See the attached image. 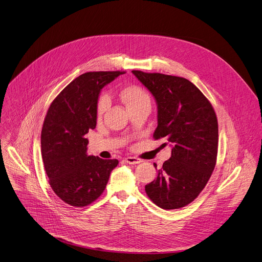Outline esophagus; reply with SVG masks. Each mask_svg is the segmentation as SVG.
<instances>
[{
    "mask_svg": "<svg viewBox=\"0 0 262 262\" xmlns=\"http://www.w3.org/2000/svg\"><path fill=\"white\" fill-rule=\"evenodd\" d=\"M124 161L128 164H139V163H142V160L141 159H138L136 157H126L124 159Z\"/></svg>",
    "mask_w": 262,
    "mask_h": 262,
    "instance_id": "obj_1",
    "label": "esophagus"
}]
</instances>
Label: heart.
I'll list each match as a JSON object with an SVG mask.
<instances>
[{
    "instance_id": "1",
    "label": "heart",
    "mask_w": 262,
    "mask_h": 262,
    "mask_svg": "<svg viewBox=\"0 0 262 262\" xmlns=\"http://www.w3.org/2000/svg\"><path fill=\"white\" fill-rule=\"evenodd\" d=\"M121 98L123 102L125 103L127 110L132 108L134 106H137L141 103L144 102H149V98L147 96V94L142 90L141 88L137 85H129L121 91ZM108 105V98L106 96H102L99 99L98 105H97V115L100 117L105 108Z\"/></svg>"
}]
</instances>
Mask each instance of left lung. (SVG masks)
<instances>
[{
    "instance_id": "left-lung-1",
    "label": "left lung",
    "mask_w": 262,
    "mask_h": 262,
    "mask_svg": "<svg viewBox=\"0 0 262 262\" xmlns=\"http://www.w3.org/2000/svg\"><path fill=\"white\" fill-rule=\"evenodd\" d=\"M154 96L158 107L155 139L166 138L171 157L145 186L148 198L165 210L193 202L215 167L217 118L204 94L186 78L132 71ZM166 145V143H165ZM157 168V164H154Z\"/></svg>"
}]
</instances>
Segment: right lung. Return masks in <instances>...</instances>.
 <instances>
[{"instance_id":"right-lung-1","label":"right lung","mask_w":262,"mask_h":262,"mask_svg":"<svg viewBox=\"0 0 262 262\" xmlns=\"http://www.w3.org/2000/svg\"><path fill=\"white\" fill-rule=\"evenodd\" d=\"M122 72H88L69 83L51 103L41 129L43 167L55 194L84 207L104 191L118 160L89 156L85 135L96 127L102 88Z\"/></svg>"}]
</instances>
